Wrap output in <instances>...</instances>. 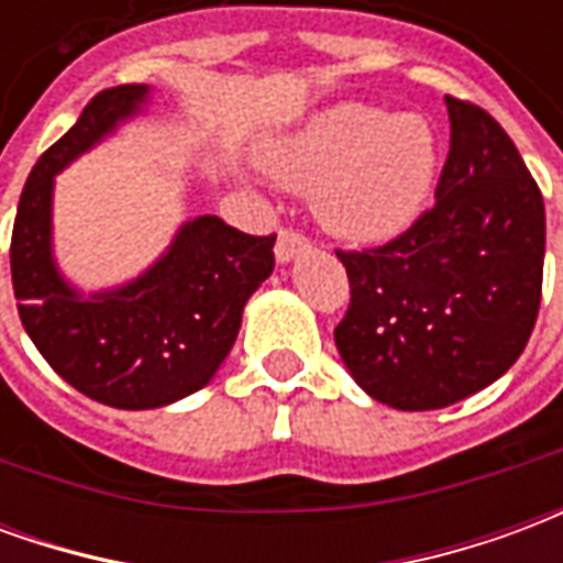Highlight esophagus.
I'll list each match as a JSON object with an SVG mask.
<instances>
[{"label":"esophagus","mask_w":563,"mask_h":563,"mask_svg":"<svg viewBox=\"0 0 563 563\" xmlns=\"http://www.w3.org/2000/svg\"><path fill=\"white\" fill-rule=\"evenodd\" d=\"M310 238L305 232H298L292 225H286L280 229V238H277V246H274V253H277V262H292L295 256H301L310 250Z\"/></svg>","instance_id":"obj_1"}]
</instances>
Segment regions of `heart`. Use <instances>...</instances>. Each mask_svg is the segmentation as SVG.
<instances>
[{
    "label": "heart",
    "mask_w": 563,
    "mask_h": 563,
    "mask_svg": "<svg viewBox=\"0 0 563 563\" xmlns=\"http://www.w3.org/2000/svg\"><path fill=\"white\" fill-rule=\"evenodd\" d=\"M268 168L292 189H319V217L331 232L374 244L404 232L428 208L437 135L422 117L334 104L271 150Z\"/></svg>",
    "instance_id": "b5f03b06"
}]
</instances>
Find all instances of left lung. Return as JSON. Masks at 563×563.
<instances>
[{"instance_id":"left-lung-1","label":"left lung","mask_w":563,"mask_h":563,"mask_svg":"<svg viewBox=\"0 0 563 563\" xmlns=\"http://www.w3.org/2000/svg\"><path fill=\"white\" fill-rule=\"evenodd\" d=\"M437 201L371 250H338L350 307L343 365L395 410H440L492 386L531 338L543 295V192L504 126L446 96Z\"/></svg>"}]
</instances>
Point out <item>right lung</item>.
<instances>
[{"mask_svg": "<svg viewBox=\"0 0 563 563\" xmlns=\"http://www.w3.org/2000/svg\"><path fill=\"white\" fill-rule=\"evenodd\" d=\"M144 99V84L96 92L78 123L35 162L11 232V283L26 334L68 386L120 410L165 407L208 386L238 338L246 298L274 271L277 238L198 217L123 289L84 298L66 286L51 258L54 174Z\"/></svg>", "mask_w": 563, "mask_h": 563, "instance_id": "1", "label": "right lung"}]
</instances>
